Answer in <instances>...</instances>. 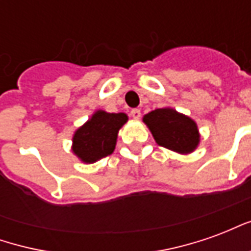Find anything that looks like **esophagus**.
<instances>
[{"instance_id":"34e87169","label":"esophagus","mask_w":251,"mask_h":251,"mask_svg":"<svg viewBox=\"0 0 251 251\" xmlns=\"http://www.w3.org/2000/svg\"><path fill=\"white\" fill-rule=\"evenodd\" d=\"M130 115L134 118V120H140L141 118V111L138 109H133L130 111Z\"/></svg>"}]
</instances>
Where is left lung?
I'll return each mask as SVG.
<instances>
[{
    "label": "left lung",
    "instance_id": "8db88e82",
    "mask_svg": "<svg viewBox=\"0 0 251 251\" xmlns=\"http://www.w3.org/2000/svg\"><path fill=\"white\" fill-rule=\"evenodd\" d=\"M142 121L160 147L179 154H189L199 147L200 133L198 124L188 115L176 111L174 107L152 110L144 115Z\"/></svg>",
    "mask_w": 251,
    "mask_h": 251
}]
</instances>
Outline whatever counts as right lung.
<instances>
[{"mask_svg": "<svg viewBox=\"0 0 251 251\" xmlns=\"http://www.w3.org/2000/svg\"><path fill=\"white\" fill-rule=\"evenodd\" d=\"M129 117L125 113L97 110L72 136V153L82 163L93 164L114 152L118 131Z\"/></svg>", "mask_w": 251, "mask_h": 251, "instance_id": "obj_1", "label": "right lung"}]
</instances>
